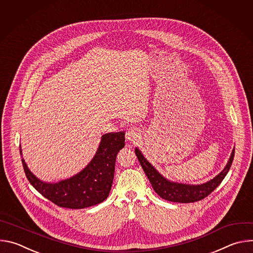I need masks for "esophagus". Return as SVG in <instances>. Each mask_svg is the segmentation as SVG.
<instances>
[{
  "label": "esophagus",
  "mask_w": 253,
  "mask_h": 253,
  "mask_svg": "<svg viewBox=\"0 0 253 253\" xmlns=\"http://www.w3.org/2000/svg\"><path fill=\"white\" fill-rule=\"evenodd\" d=\"M125 137L127 140L129 141H134V140H137L139 137H140V132L137 128H134V127H131L129 128L127 131H126V134H125Z\"/></svg>",
  "instance_id": "1"
}]
</instances>
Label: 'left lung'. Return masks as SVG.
I'll return each instance as SVG.
<instances>
[{
    "label": "left lung",
    "mask_w": 253,
    "mask_h": 253,
    "mask_svg": "<svg viewBox=\"0 0 253 253\" xmlns=\"http://www.w3.org/2000/svg\"><path fill=\"white\" fill-rule=\"evenodd\" d=\"M135 154L144 170L146 176L148 177L149 181L155 190V192L163 199L171 201V202H179V203H189L201 200L208 196L216 187H217L226 174L228 173L233 158H234V149L231 152V155L228 159L226 166L223 170L216 175L213 179L202 184H185L178 183L171 181L161 175L154 166L144 157L142 152L135 148Z\"/></svg>",
    "instance_id": "obj_1"
}]
</instances>
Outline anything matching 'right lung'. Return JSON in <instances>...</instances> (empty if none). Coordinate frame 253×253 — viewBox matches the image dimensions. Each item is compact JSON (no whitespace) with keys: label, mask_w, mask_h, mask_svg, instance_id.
<instances>
[{"label":"right lung","mask_w":253,"mask_h":253,"mask_svg":"<svg viewBox=\"0 0 253 253\" xmlns=\"http://www.w3.org/2000/svg\"><path fill=\"white\" fill-rule=\"evenodd\" d=\"M125 146V132L102 135L95 156L76 175L59 182H45L34 175L22 159L25 174L33 187L60 207L83 209L103 202L110 193L118 152ZM20 153L22 149L20 146Z\"/></svg>","instance_id":"add662e5"}]
</instances>
